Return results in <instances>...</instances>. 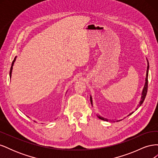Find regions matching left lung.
<instances>
[{
  "label": "left lung",
  "instance_id": "obj_1",
  "mask_svg": "<svg viewBox=\"0 0 158 158\" xmlns=\"http://www.w3.org/2000/svg\"><path fill=\"white\" fill-rule=\"evenodd\" d=\"M147 62H148V66H147V70H146V82H145V85L144 86V88H143V90H142V96H141V99L140 101V103H139V105H138V106H140L143 103V102H144V99H145V98L146 96V94H147V90H148V70H149V63H148V61L147 60ZM90 102H91V104H92V96L90 95ZM134 112H132L131 113H130L128 114V116L131 115V114H132ZM98 117V118L99 119H102V120L103 121H108V119L107 118H103L101 116L99 115H97ZM121 120H119L118 121H120Z\"/></svg>",
  "mask_w": 158,
  "mask_h": 158
}]
</instances>
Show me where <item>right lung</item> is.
I'll return each mask as SVG.
<instances>
[{"label":"right lung","mask_w":158,"mask_h":158,"mask_svg":"<svg viewBox=\"0 0 158 158\" xmlns=\"http://www.w3.org/2000/svg\"><path fill=\"white\" fill-rule=\"evenodd\" d=\"M16 59V56H15V58H14V60L12 61V66H11V68H10V77L11 78V76H12V69H13V65L14 64V62H15Z\"/></svg>","instance_id":"add662e5"}]
</instances>
